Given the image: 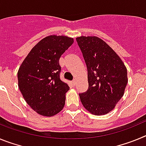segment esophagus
<instances>
[{
  "instance_id": "34e87169",
  "label": "esophagus",
  "mask_w": 146,
  "mask_h": 146,
  "mask_svg": "<svg viewBox=\"0 0 146 146\" xmlns=\"http://www.w3.org/2000/svg\"><path fill=\"white\" fill-rule=\"evenodd\" d=\"M72 85H73V86H75V84H76V80H74L72 81Z\"/></svg>"
}]
</instances>
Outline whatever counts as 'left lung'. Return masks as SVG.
I'll use <instances>...</instances> for the list:
<instances>
[{
  "label": "left lung",
  "instance_id": "1",
  "mask_svg": "<svg viewBox=\"0 0 146 146\" xmlns=\"http://www.w3.org/2000/svg\"><path fill=\"white\" fill-rule=\"evenodd\" d=\"M88 69V90L79 94L82 105L95 115H106L123 96L127 70L118 54L97 36L76 38Z\"/></svg>",
  "mask_w": 146,
  "mask_h": 146
}]
</instances>
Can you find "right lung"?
<instances>
[{"instance_id":"obj_1","label":"right lung","mask_w":146,"mask_h":146,"mask_svg":"<svg viewBox=\"0 0 146 146\" xmlns=\"http://www.w3.org/2000/svg\"><path fill=\"white\" fill-rule=\"evenodd\" d=\"M74 38L50 35L31 49L17 72L18 87L34 111L43 116L58 114L65 105L67 83L60 79L59 58Z\"/></svg>"}]
</instances>
